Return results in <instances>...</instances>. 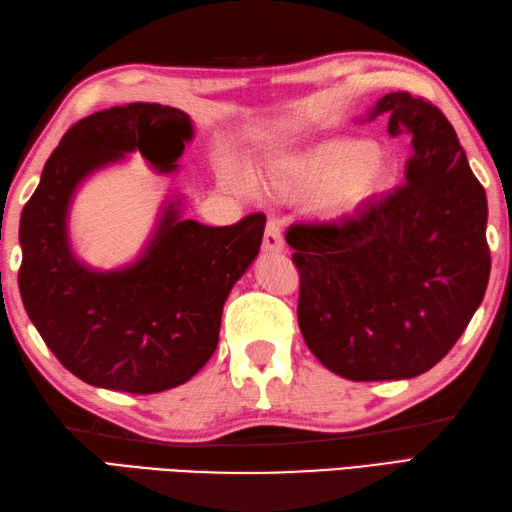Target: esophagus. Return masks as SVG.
<instances>
[{
    "mask_svg": "<svg viewBox=\"0 0 512 512\" xmlns=\"http://www.w3.org/2000/svg\"><path fill=\"white\" fill-rule=\"evenodd\" d=\"M284 248V237H281V226L275 220H268L264 231V250L266 253H279Z\"/></svg>",
    "mask_w": 512,
    "mask_h": 512,
    "instance_id": "esophagus-1",
    "label": "esophagus"
}]
</instances>
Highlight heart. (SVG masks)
Here are the masks:
<instances>
[{
	"instance_id": "heart-1",
	"label": "heart",
	"mask_w": 512,
	"mask_h": 512,
	"mask_svg": "<svg viewBox=\"0 0 512 512\" xmlns=\"http://www.w3.org/2000/svg\"><path fill=\"white\" fill-rule=\"evenodd\" d=\"M394 180V162L369 140H334L297 158L281 173L279 187L303 195L330 191L328 211L361 209Z\"/></svg>"
}]
</instances>
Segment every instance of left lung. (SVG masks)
<instances>
[{
	"label": "left lung",
	"mask_w": 512,
	"mask_h": 512,
	"mask_svg": "<svg viewBox=\"0 0 512 512\" xmlns=\"http://www.w3.org/2000/svg\"><path fill=\"white\" fill-rule=\"evenodd\" d=\"M389 114L407 134L405 184L339 222L292 224L297 319L310 352L350 380L420 376L449 354L491 275L486 193L436 105L391 92Z\"/></svg>",
	"instance_id": "obj_1"
}]
</instances>
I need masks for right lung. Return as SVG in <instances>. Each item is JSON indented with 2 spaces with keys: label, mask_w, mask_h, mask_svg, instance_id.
I'll return each mask as SVG.
<instances>
[{
  "label": "right lung",
  "mask_w": 512,
  "mask_h": 512,
  "mask_svg": "<svg viewBox=\"0 0 512 512\" xmlns=\"http://www.w3.org/2000/svg\"><path fill=\"white\" fill-rule=\"evenodd\" d=\"M191 134L189 116L160 103L85 116L21 211V301L59 363L94 387L156 394L198 374L220 339L228 292L262 246L264 213L204 226L180 220L171 204L134 266L94 273L74 259L65 217L76 184L136 149L173 171Z\"/></svg>",
  "instance_id": "add662e5"
}]
</instances>
